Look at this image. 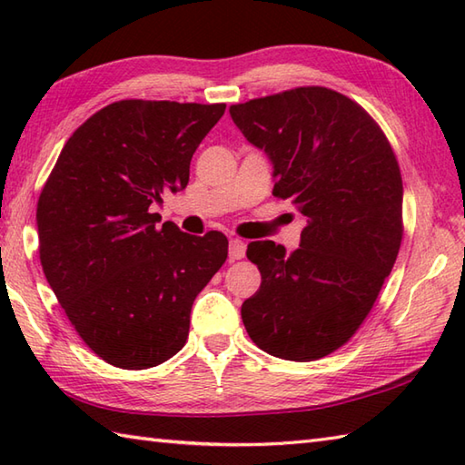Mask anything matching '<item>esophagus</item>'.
Returning a JSON list of instances; mask_svg holds the SVG:
<instances>
[{"label":"esophagus","mask_w":465,"mask_h":465,"mask_svg":"<svg viewBox=\"0 0 465 465\" xmlns=\"http://www.w3.org/2000/svg\"><path fill=\"white\" fill-rule=\"evenodd\" d=\"M230 260L235 262V260H242L245 255V243L242 240H232L230 242Z\"/></svg>","instance_id":"34e87169"}]
</instances>
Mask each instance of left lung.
<instances>
[{
  "mask_svg": "<svg viewBox=\"0 0 465 465\" xmlns=\"http://www.w3.org/2000/svg\"><path fill=\"white\" fill-rule=\"evenodd\" d=\"M273 163V195L308 220L300 248L252 242L262 285L242 305L252 341L312 361L358 331L396 263L403 185L388 137L350 97L308 85L230 107Z\"/></svg>",
  "mask_w": 465,
  "mask_h": 465,
  "instance_id": "1",
  "label": "left lung"
}]
</instances>
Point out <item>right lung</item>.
<instances>
[{"mask_svg": "<svg viewBox=\"0 0 465 465\" xmlns=\"http://www.w3.org/2000/svg\"><path fill=\"white\" fill-rule=\"evenodd\" d=\"M225 104L122 100L69 137L37 202L39 260L87 348L124 370L180 351L190 313L227 258L222 232L157 227L152 205L190 182Z\"/></svg>", "mask_w": 465, "mask_h": 465, "instance_id": "right-lung-1", "label": "right lung"}]
</instances>
